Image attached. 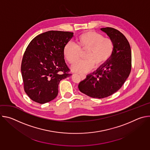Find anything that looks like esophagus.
Wrapping results in <instances>:
<instances>
[{"instance_id": "esophagus-1", "label": "esophagus", "mask_w": 150, "mask_h": 150, "mask_svg": "<svg viewBox=\"0 0 150 150\" xmlns=\"http://www.w3.org/2000/svg\"><path fill=\"white\" fill-rule=\"evenodd\" d=\"M79 75H80V76H81V79H85V76H85V75H82V74H80Z\"/></svg>"}]
</instances>
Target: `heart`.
Returning <instances> with one entry per match:
<instances>
[{
	"instance_id": "obj_1",
	"label": "heart",
	"mask_w": 150,
	"mask_h": 150,
	"mask_svg": "<svg viewBox=\"0 0 150 150\" xmlns=\"http://www.w3.org/2000/svg\"><path fill=\"white\" fill-rule=\"evenodd\" d=\"M115 50L113 40L104 37L101 33L94 31L85 32L78 35L75 45L68 42L64 47L63 55L70 64H74L79 58L80 52L84 51L85 60L77 62L72 70L78 73H86L91 71L94 65L96 68L103 67L111 58Z\"/></svg>"
}]
</instances>
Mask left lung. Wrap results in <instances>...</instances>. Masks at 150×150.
Here are the masks:
<instances>
[{"label": "left lung", "instance_id": "8db88e82", "mask_svg": "<svg viewBox=\"0 0 150 150\" xmlns=\"http://www.w3.org/2000/svg\"><path fill=\"white\" fill-rule=\"evenodd\" d=\"M101 30L115 45L113 53L104 65L79 82V91L93 98L109 97L121 87L129 76L132 67L131 49L129 41L119 31L111 27Z\"/></svg>", "mask_w": 150, "mask_h": 150}]
</instances>
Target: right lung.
<instances>
[{
    "mask_svg": "<svg viewBox=\"0 0 150 150\" xmlns=\"http://www.w3.org/2000/svg\"><path fill=\"white\" fill-rule=\"evenodd\" d=\"M74 33L49 31L34 37L28 45L21 62L24 89L34 101L44 104L54 99L60 81L70 76L63 49Z\"/></svg>",
    "mask_w": 150,
    "mask_h": 150,
    "instance_id": "1",
    "label": "right lung"
}]
</instances>
